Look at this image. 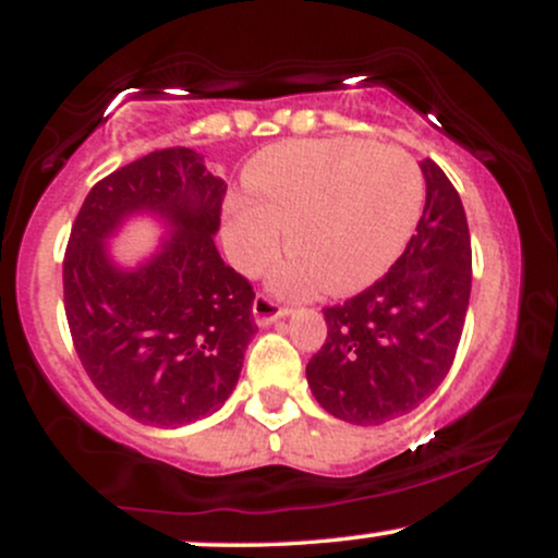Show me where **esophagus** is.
I'll use <instances>...</instances> for the list:
<instances>
[{
    "instance_id": "esophagus-1",
    "label": "esophagus",
    "mask_w": 558,
    "mask_h": 558,
    "mask_svg": "<svg viewBox=\"0 0 558 558\" xmlns=\"http://www.w3.org/2000/svg\"><path fill=\"white\" fill-rule=\"evenodd\" d=\"M252 315L259 328H270V325L278 323L280 317L288 315V310L286 306L275 304V301L270 296H265V293H257V299H254L252 304Z\"/></svg>"
}]
</instances>
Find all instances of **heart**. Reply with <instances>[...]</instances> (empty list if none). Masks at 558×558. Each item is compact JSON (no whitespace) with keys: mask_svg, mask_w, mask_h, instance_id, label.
I'll list each match as a JSON object with an SVG mask.
<instances>
[{"mask_svg":"<svg viewBox=\"0 0 558 558\" xmlns=\"http://www.w3.org/2000/svg\"><path fill=\"white\" fill-rule=\"evenodd\" d=\"M248 196L222 220L228 257L259 275L286 239L296 252L272 275L275 291L306 299L375 283L417 226L425 185L412 157L369 141H286L248 165Z\"/></svg>","mask_w":558,"mask_h":558,"instance_id":"obj_1","label":"heart"}]
</instances>
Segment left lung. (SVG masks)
I'll return each instance as SVG.
<instances>
[{
    "instance_id": "1",
    "label": "left lung",
    "mask_w": 558,
    "mask_h": 558,
    "mask_svg": "<svg viewBox=\"0 0 558 558\" xmlns=\"http://www.w3.org/2000/svg\"><path fill=\"white\" fill-rule=\"evenodd\" d=\"M425 209L388 275L323 310L328 338L306 364L325 412L351 425H380L417 409L457 356L472 288L466 215L446 172L422 159Z\"/></svg>"
}]
</instances>
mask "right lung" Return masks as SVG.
Listing matches in <instances>:
<instances>
[{
    "label": "right lung",
    "instance_id": "right-lung-1",
    "mask_svg": "<svg viewBox=\"0 0 558 558\" xmlns=\"http://www.w3.org/2000/svg\"><path fill=\"white\" fill-rule=\"evenodd\" d=\"M226 189L194 149H159L101 178L70 230L62 286L73 345L96 390L141 425L217 412L257 332L252 283L215 246ZM133 214L162 219L169 235L123 268L106 239Z\"/></svg>",
    "mask_w": 558,
    "mask_h": 558
}]
</instances>
